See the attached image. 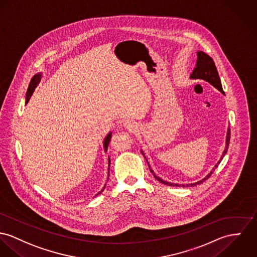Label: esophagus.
<instances>
[{
	"mask_svg": "<svg viewBox=\"0 0 257 257\" xmlns=\"http://www.w3.org/2000/svg\"><path fill=\"white\" fill-rule=\"evenodd\" d=\"M123 126H124V128H126V129L129 130L130 132H133V131H135V130L137 129V124H136L134 121H132V120H127V121H125V122L123 123Z\"/></svg>",
	"mask_w": 257,
	"mask_h": 257,
	"instance_id": "esophagus-1",
	"label": "esophagus"
}]
</instances>
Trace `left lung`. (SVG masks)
I'll return each instance as SVG.
<instances>
[{
	"mask_svg": "<svg viewBox=\"0 0 257 257\" xmlns=\"http://www.w3.org/2000/svg\"><path fill=\"white\" fill-rule=\"evenodd\" d=\"M197 56H198V59H197L196 67H195V69L193 70V72H192L190 78H191V79L204 80V81L208 82L209 84H211L213 87H215L220 92L223 93L221 81H220V78H219L217 69H216V66H215V63H214L213 59H211L208 55H206V54H204L203 52H201V51H199V52L197 53ZM230 135H231L230 128H228L227 136H226V146H225V150H224V152H223V154H222V156H221V158L219 159V161L215 164V166L213 167V169H212L205 177L203 178V179L199 180V181L196 182V183L187 184V185H186L187 187H190V186H191V187H195V186H197V185L201 184L204 180H206V179H208V178L211 176V174L213 173V171L215 170V168H217V166L219 165V163L221 162V160L223 159V158L225 157V155L227 154L228 147H229V144H230ZM141 153L144 155L143 151H141ZM144 156H145V155H144ZM147 161H148V160H147ZM148 163H149V162H148ZM149 167H150V164H149ZM150 170H151V172L154 174L155 178H156L158 181H159L160 183L165 184V185H167V186H176V187L178 186V187H181V185H179V184H173V183H170V182H167V181H163L162 179L158 177V176L155 174L154 170L151 169V167H150ZM182 187H185V186L182 185Z\"/></svg>",
	"mask_w": 257,
	"mask_h": 257,
	"instance_id": "1",
	"label": "left lung"
}]
</instances>
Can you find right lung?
Wrapping results in <instances>:
<instances>
[{
	"label": "right lung",
	"mask_w": 257,
	"mask_h": 257,
	"mask_svg": "<svg viewBox=\"0 0 257 257\" xmlns=\"http://www.w3.org/2000/svg\"><path fill=\"white\" fill-rule=\"evenodd\" d=\"M41 77H42V73H38V74L34 75V76H33V78L31 79V82H30L29 87H28V90H27V93H26V101H25V104H27V102L29 101V99L31 98L32 94H33V92L35 91V88H36V87H37V85L39 84ZM110 138H111V132H109V133L106 135V137L104 138V141H103V148H104V152H106V151H107V147H108V144H109ZM109 164H110V158H108V173H109ZM108 175H109V174H108ZM104 188H105V185H104L103 189H104ZM103 189L99 192V194H100V193L103 191ZM99 194H98V195H99Z\"/></svg>",
	"instance_id": "add662e5"
}]
</instances>
